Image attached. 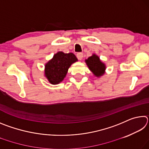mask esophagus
I'll return each mask as SVG.
<instances>
[{
  "label": "esophagus",
  "mask_w": 149,
  "mask_h": 149,
  "mask_svg": "<svg viewBox=\"0 0 149 149\" xmlns=\"http://www.w3.org/2000/svg\"><path fill=\"white\" fill-rule=\"evenodd\" d=\"M77 58L79 60H81L83 58V53H81V52H78L77 54Z\"/></svg>",
  "instance_id": "obj_1"
}]
</instances>
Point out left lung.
<instances>
[{"instance_id": "left-lung-1", "label": "left lung", "mask_w": 149, "mask_h": 149, "mask_svg": "<svg viewBox=\"0 0 149 149\" xmlns=\"http://www.w3.org/2000/svg\"><path fill=\"white\" fill-rule=\"evenodd\" d=\"M85 62H86L89 69L93 72L95 76L99 77L104 75L105 73L106 65L104 63L102 62L101 60H100V58L97 55L93 54L91 56L85 60Z\"/></svg>"}]
</instances>
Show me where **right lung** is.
Listing matches in <instances>:
<instances>
[{"label": "right lung", "instance_id": "right-lung-1", "mask_svg": "<svg viewBox=\"0 0 149 149\" xmlns=\"http://www.w3.org/2000/svg\"><path fill=\"white\" fill-rule=\"evenodd\" d=\"M77 61L76 56L72 52H58L45 64V77L51 84H58L64 79L70 65Z\"/></svg>", "mask_w": 149, "mask_h": 149}]
</instances>
